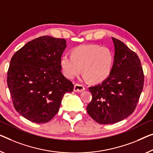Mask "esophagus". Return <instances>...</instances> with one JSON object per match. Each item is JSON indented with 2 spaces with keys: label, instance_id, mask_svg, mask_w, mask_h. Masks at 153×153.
<instances>
[{
  "label": "esophagus",
  "instance_id": "obj_1",
  "mask_svg": "<svg viewBox=\"0 0 153 153\" xmlns=\"http://www.w3.org/2000/svg\"><path fill=\"white\" fill-rule=\"evenodd\" d=\"M84 90H85V87L83 85L79 84H75L74 85V91L75 92H82Z\"/></svg>",
  "mask_w": 153,
  "mask_h": 153
}]
</instances>
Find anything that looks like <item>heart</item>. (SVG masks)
<instances>
[{"instance_id":"1","label":"heart","mask_w":153,"mask_h":153,"mask_svg":"<svg viewBox=\"0 0 153 153\" xmlns=\"http://www.w3.org/2000/svg\"><path fill=\"white\" fill-rule=\"evenodd\" d=\"M113 54L106 47L97 45H80L71 51V56L64 55L60 58L63 74L74 78L82 71L93 82H101L111 74Z\"/></svg>"}]
</instances>
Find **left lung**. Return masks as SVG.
Wrapping results in <instances>:
<instances>
[{
	"label": "left lung",
	"mask_w": 153,
	"mask_h": 153,
	"mask_svg": "<svg viewBox=\"0 0 153 153\" xmlns=\"http://www.w3.org/2000/svg\"><path fill=\"white\" fill-rule=\"evenodd\" d=\"M112 39L115 56L111 74L101 84L88 88L92 100L86 111L92 119L101 124H115L131 115L144 83L137 55L121 40Z\"/></svg>",
	"instance_id": "8db88e82"
}]
</instances>
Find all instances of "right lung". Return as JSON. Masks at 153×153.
Wrapping results in <instances>:
<instances>
[{
	"label": "right lung",
	"mask_w": 153,
	"mask_h": 153,
	"mask_svg": "<svg viewBox=\"0 0 153 153\" xmlns=\"http://www.w3.org/2000/svg\"><path fill=\"white\" fill-rule=\"evenodd\" d=\"M66 40L44 36L27 42L13 54L7 71V86L17 112L32 122L51 120L66 93L74 84L63 76L60 58Z\"/></svg>",
	"instance_id": "right-lung-1"
}]
</instances>
